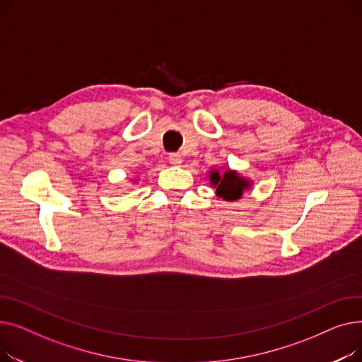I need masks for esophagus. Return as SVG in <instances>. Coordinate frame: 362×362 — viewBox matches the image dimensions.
<instances>
[{
  "label": "esophagus",
  "mask_w": 362,
  "mask_h": 362,
  "mask_svg": "<svg viewBox=\"0 0 362 362\" xmlns=\"http://www.w3.org/2000/svg\"><path fill=\"white\" fill-rule=\"evenodd\" d=\"M168 161L173 165H180L182 164V156L179 154V152H171V154L168 156Z\"/></svg>",
  "instance_id": "34e87169"
}]
</instances>
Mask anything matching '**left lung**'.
Instances as JSON below:
<instances>
[{
    "label": "left lung",
    "instance_id": "left-lung-1",
    "mask_svg": "<svg viewBox=\"0 0 362 362\" xmlns=\"http://www.w3.org/2000/svg\"><path fill=\"white\" fill-rule=\"evenodd\" d=\"M210 185L216 187V195L223 201H238L243 192L252 186L250 179L239 175L236 170L227 168L223 173L218 170H210Z\"/></svg>",
    "mask_w": 362,
    "mask_h": 362
}]
</instances>
